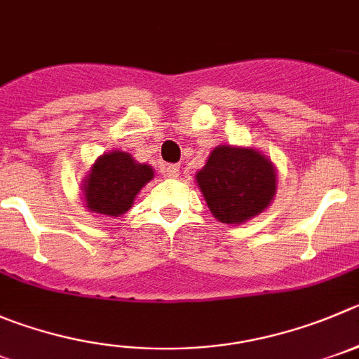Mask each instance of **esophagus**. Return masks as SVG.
<instances>
[{
  "mask_svg": "<svg viewBox=\"0 0 359 359\" xmlns=\"http://www.w3.org/2000/svg\"><path fill=\"white\" fill-rule=\"evenodd\" d=\"M179 170H180L179 164H168V166L164 168V173H166V177H172V179H175V177H179Z\"/></svg>",
  "mask_w": 359,
  "mask_h": 359,
  "instance_id": "1",
  "label": "esophagus"
}]
</instances>
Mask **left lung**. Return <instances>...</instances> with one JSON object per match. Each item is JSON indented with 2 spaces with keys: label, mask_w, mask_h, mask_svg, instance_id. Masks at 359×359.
Instances as JSON below:
<instances>
[{
  "label": "left lung",
  "mask_w": 359,
  "mask_h": 359,
  "mask_svg": "<svg viewBox=\"0 0 359 359\" xmlns=\"http://www.w3.org/2000/svg\"><path fill=\"white\" fill-rule=\"evenodd\" d=\"M196 182L214 217L229 225L262 212L276 191L271 161L253 149L229 145L212 150Z\"/></svg>",
  "instance_id": "8db88e82"
}]
</instances>
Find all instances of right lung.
Instances as JSON below:
<instances>
[{
    "mask_svg": "<svg viewBox=\"0 0 359 359\" xmlns=\"http://www.w3.org/2000/svg\"><path fill=\"white\" fill-rule=\"evenodd\" d=\"M152 177L149 164L134 163L129 154H104L86 177V207L104 216H120L133 207L134 196Z\"/></svg>",
    "mask_w": 359,
    "mask_h": 359,
    "instance_id": "obj_1",
    "label": "right lung"
}]
</instances>
